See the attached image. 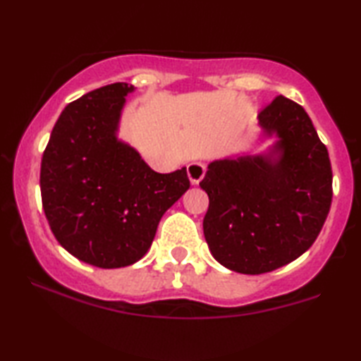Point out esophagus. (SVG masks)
Here are the masks:
<instances>
[{"label":"esophagus","mask_w":361,"mask_h":361,"mask_svg":"<svg viewBox=\"0 0 361 361\" xmlns=\"http://www.w3.org/2000/svg\"><path fill=\"white\" fill-rule=\"evenodd\" d=\"M205 175V164L202 162H192L188 166V176L191 180V185H199V181L204 178Z\"/></svg>","instance_id":"1"}]
</instances>
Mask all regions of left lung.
<instances>
[{"mask_svg": "<svg viewBox=\"0 0 361 361\" xmlns=\"http://www.w3.org/2000/svg\"><path fill=\"white\" fill-rule=\"evenodd\" d=\"M258 119L279 138L271 151L213 161L199 183L209 194L204 235L213 258L250 276L307 252L333 199L328 149L304 108L279 95Z\"/></svg>", "mask_w": 361, "mask_h": 361, "instance_id": "8db88e82", "label": "left lung"}]
</instances>
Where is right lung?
<instances>
[{
    "instance_id": "add662e5",
    "label": "right lung",
    "mask_w": 361,
    "mask_h": 361,
    "mask_svg": "<svg viewBox=\"0 0 361 361\" xmlns=\"http://www.w3.org/2000/svg\"><path fill=\"white\" fill-rule=\"evenodd\" d=\"M133 85H103L71 102L41 162L42 209L60 245L79 261L116 269L142 259L164 213L189 189L186 169L157 173L116 137Z\"/></svg>"
}]
</instances>
